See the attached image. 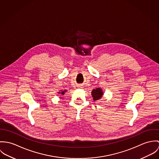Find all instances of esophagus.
Listing matches in <instances>:
<instances>
[{
	"label": "esophagus",
	"instance_id": "obj_1",
	"mask_svg": "<svg viewBox=\"0 0 159 159\" xmlns=\"http://www.w3.org/2000/svg\"><path fill=\"white\" fill-rule=\"evenodd\" d=\"M79 87H81V86H79ZM80 88H81V87H80Z\"/></svg>",
	"mask_w": 159,
	"mask_h": 159
}]
</instances>
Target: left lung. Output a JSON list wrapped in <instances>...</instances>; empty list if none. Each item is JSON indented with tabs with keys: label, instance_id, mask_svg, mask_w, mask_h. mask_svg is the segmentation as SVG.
<instances>
[{
	"label": "left lung",
	"instance_id": "left-lung-1",
	"mask_svg": "<svg viewBox=\"0 0 159 159\" xmlns=\"http://www.w3.org/2000/svg\"><path fill=\"white\" fill-rule=\"evenodd\" d=\"M104 94V92L102 90L99 88H96L93 89L91 91V95L93 98L94 101H98L100 99Z\"/></svg>",
	"mask_w": 159,
	"mask_h": 159
}]
</instances>
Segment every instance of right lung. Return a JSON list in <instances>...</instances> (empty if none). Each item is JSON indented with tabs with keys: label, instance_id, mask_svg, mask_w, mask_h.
I'll return each mask as SVG.
<instances>
[{
	"label": "right lung",
	"instance_id": "add662e5",
	"mask_svg": "<svg viewBox=\"0 0 159 159\" xmlns=\"http://www.w3.org/2000/svg\"><path fill=\"white\" fill-rule=\"evenodd\" d=\"M65 92H66V90H65V91H62L61 92H58V93L59 94H61V95H64Z\"/></svg>",
	"mask_w": 159,
	"mask_h": 159
}]
</instances>
